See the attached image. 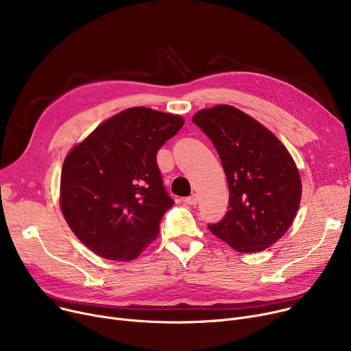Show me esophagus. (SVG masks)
I'll return each instance as SVG.
<instances>
[{"label": "esophagus", "instance_id": "esophagus-1", "mask_svg": "<svg viewBox=\"0 0 351 351\" xmlns=\"http://www.w3.org/2000/svg\"><path fill=\"white\" fill-rule=\"evenodd\" d=\"M184 202L188 203V204H191V206L197 204V195H192V196H189V197H186Z\"/></svg>", "mask_w": 351, "mask_h": 351}]
</instances>
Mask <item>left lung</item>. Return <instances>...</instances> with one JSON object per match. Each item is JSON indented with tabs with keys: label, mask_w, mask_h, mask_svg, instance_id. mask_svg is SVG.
Segmentation results:
<instances>
[{
	"label": "left lung",
	"mask_w": 351,
	"mask_h": 351,
	"mask_svg": "<svg viewBox=\"0 0 351 351\" xmlns=\"http://www.w3.org/2000/svg\"><path fill=\"white\" fill-rule=\"evenodd\" d=\"M192 121L212 139L228 183L227 215L210 231L239 252L264 251L289 230L300 204L292 155L267 127L232 106L203 108Z\"/></svg>",
	"instance_id": "8db88e82"
}]
</instances>
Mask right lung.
Instances as JSON below:
<instances>
[{
  "label": "right lung",
  "instance_id": "add662e5",
  "mask_svg": "<svg viewBox=\"0 0 351 351\" xmlns=\"http://www.w3.org/2000/svg\"><path fill=\"white\" fill-rule=\"evenodd\" d=\"M184 124L178 114L131 107L103 121L64 158L59 203L76 237L112 261H132L156 237L173 200L156 152Z\"/></svg>",
  "mask_w": 351,
  "mask_h": 351
}]
</instances>
